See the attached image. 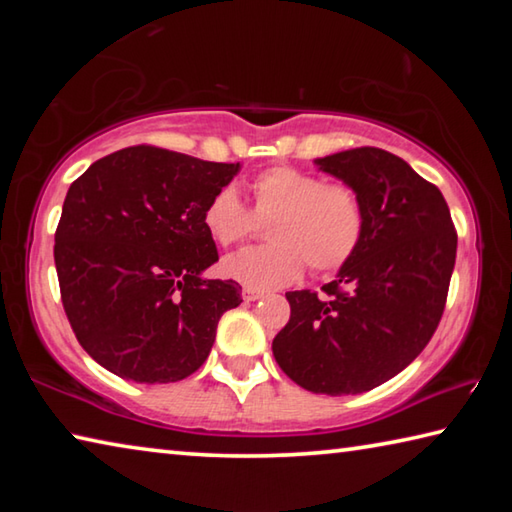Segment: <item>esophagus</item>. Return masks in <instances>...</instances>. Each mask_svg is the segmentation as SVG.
I'll return each instance as SVG.
<instances>
[{
  "label": "esophagus",
  "instance_id": "obj_1",
  "mask_svg": "<svg viewBox=\"0 0 512 512\" xmlns=\"http://www.w3.org/2000/svg\"><path fill=\"white\" fill-rule=\"evenodd\" d=\"M241 296H244V300H248V302H255L259 298H264V291L253 289V287H246L244 291H241Z\"/></svg>",
  "mask_w": 512,
  "mask_h": 512
}]
</instances>
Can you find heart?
<instances>
[{
  "instance_id": "1",
  "label": "heart",
  "mask_w": 512,
  "mask_h": 512,
  "mask_svg": "<svg viewBox=\"0 0 512 512\" xmlns=\"http://www.w3.org/2000/svg\"><path fill=\"white\" fill-rule=\"evenodd\" d=\"M255 212L235 187L214 192L203 210V225L219 246H235L268 223L271 244L246 248L223 262V273L257 289L296 282L305 262L316 273L348 264L363 239V205L350 185L325 183L296 167H271L253 178Z\"/></svg>"
}]
</instances>
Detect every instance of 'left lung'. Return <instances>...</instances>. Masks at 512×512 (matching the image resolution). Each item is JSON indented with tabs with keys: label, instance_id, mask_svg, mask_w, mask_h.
I'll list each match as a JSON object with an SVG mask.
<instances>
[{
	"label": "left lung",
	"instance_id": "8db88e82",
	"mask_svg": "<svg viewBox=\"0 0 512 512\" xmlns=\"http://www.w3.org/2000/svg\"><path fill=\"white\" fill-rule=\"evenodd\" d=\"M314 162L359 194L366 225L323 296L287 293L291 318L273 357L311 393L357 395L402 372L431 341L458 239L440 189L397 155L361 146Z\"/></svg>",
	"mask_w": 512,
	"mask_h": 512
}]
</instances>
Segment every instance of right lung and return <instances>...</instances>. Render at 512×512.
Wrapping results in <instances>:
<instances>
[{
    "mask_svg": "<svg viewBox=\"0 0 512 512\" xmlns=\"http://www.w3.org/2000/svg\"><path fill=\"white\" fill-rule=\"evenodd\" d=\"M239 169L140 144L69 185L54 246L60 298L83 350L117 377H189L219 318L241 305L235 280L203 277L219 262L203 210Z\"/></svg>",
    "mask_w": 512,
    "mask_h": 512,
    "instance_id": "1",
    "label": "right lung"
}]
</instances>
